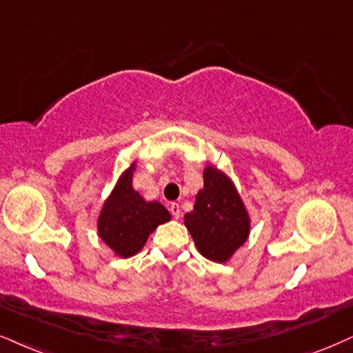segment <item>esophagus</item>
<instances>
[{"label": "esophagus", "mask_w": 353, "mask_h": 353, "mask_svg": "<svg viewBox=\"0 0 353 353\" xmlns=\"http://www.w3.org/2000/svg\"><path fill=\"white\" fill-rule=\"evenodd\" d=\"M170 212H172V216L175 217V219H180L181 211H180V206H178L176 203H172V204H170Z\"/></svg>", "instance_id": "34e87169"}]
</instances>
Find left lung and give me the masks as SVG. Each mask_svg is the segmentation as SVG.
Returning <instances> with one entry per match:
<instances>
[{
    "instance_id": "8db88e82",
    "label": "left lung",
    "mask_w": 353,
    "mask_h": 353,
    "mask_svg": "<svg viewBox=\"0 0 353 353\" xmlns=\"http://www.w3.org/2000/svg\"><path fill=\"white\" fill-rule=\"evenodd\" d=\"M185 225L204 259L225 263L250 236V216L228 173L208 163Z\"/></svg>"
}]
</instances>
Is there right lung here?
Here are the masks:
<instances>
[{
	"label": "right lung",
	"instance_id": "1",
	"mask_svg": "<svg viewBox=\"0 0 353 353\" xmlns=\"http://www.w3.org/2000/svg\"><path fill=\"white\" fill-rule=\"evenodd\" d=\"M137 159L117 176L114 188L104 199L98 214V236L119 259L139 254L147 239L160 224L172 219L167 208L159 201H147L134 190L132 176Z\"/></svg>",
	"mask_w": 353,
	"mask_h": 353
}]
</instances>
